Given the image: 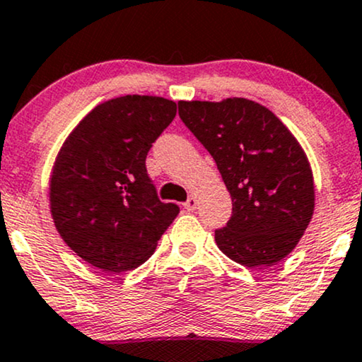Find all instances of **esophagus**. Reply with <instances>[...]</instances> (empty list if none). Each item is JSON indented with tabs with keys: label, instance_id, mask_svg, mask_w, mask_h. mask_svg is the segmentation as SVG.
I'll use <instances>...</instances> for the list:
<instances>
[{
	"label": "esophagus",
	"instance_id": "1",
	"mask_svg": "<svg viewBox=\"0 0 362 362\" xmlns=\"http://www.w3.org/2000/svg\"><path fill=\"white\" fill-rule=\"evenodd\" d=\"M184 207H185L187 211H189V212L195 211V209H197V199H195V197H190V199L187 200V202L184 204Z\"/></svg>",
	"mask_w": 362,
	"mask_h": 362
}]
</instances>
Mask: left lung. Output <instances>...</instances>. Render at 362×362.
<instances>
[{"instance_id": "1", "label": "left lung", "mask_w": 362, "mask_h": 362, "mask_svg": "<svg viewBox=\"0 0 362 362\" xmlns=\"http://www.w3.org/2000/svg\"><path fill=\"white\" fill-rule=\"evenodd\" d=\"M178 115L216 160L233 216L217 247L246 268L290 255L312 221L315 187L298 139L268 107L245 98L180 101Z\"/></svg>"}]
</instances>
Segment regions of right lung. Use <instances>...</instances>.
<instances>
[{"label": "right lung", "instance_id": "obj_1", "mask_svg": "<svg viewBox=\"0 0 362 362\" xmlns=\"http://www.w3.org/2000/svg\"><path fill=\"white\" fill-rule=\"evenodd\" d=\"M177 115L158 95H121L89 111L65 138L50 175V212L79 258L110 273L134 269L153 255L178 214L146 173L151 143Z\"/></svg>", "mask_w": 362, "mask_h": 362}]
</instances>
